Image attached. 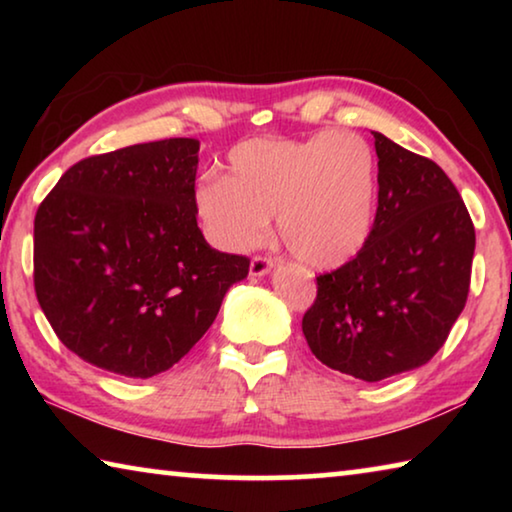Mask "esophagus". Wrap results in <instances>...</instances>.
I'll return each instance as SVG.
<instances>
[{"label":"esophagus","instance_id":"34e87169","mask_svg":"<svg viewBox=\"0 0 512 512\" xmlns=\"http://www.w3.org/2000/svg\"><path fill=\"white\" fill-rule=\"evenodd\" d=\"M271 268H273V259L271 257L257 255V257H253V262H250V275H253V277H264L266 273H271Z\"/></svg>","mask_w":512,"mask_h":512}]
</instances>
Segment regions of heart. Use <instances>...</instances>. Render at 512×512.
<instances>
[{
  "instance_id": "b5f03b06",
  "label": "heart",
  "mask_w": 512,
  "mask_h": 512,
  "mask_svg": "<svg viewBox=\"0 0 512 512\" xmlns=\"http://www.w3.org/2000/svg\"><path fill=\"white\" fill-rule=\"evenodd\" d=\"M194 207L216 246L248 250L277 214L282 244L311 268H336L361 253L377 207V158L357 133L309 140L253 137L228 153L225 178L198 183Z\"/></svg>"
}]
</instances>
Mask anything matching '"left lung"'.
Segmentation results:
<instances>
[{"label":"left lung","mask_w":512,"mask_h":512,"mask_svg":"<svg viewBox=\"0 0 512 512\" xmlns=\"http://www.w3.org/2000/svg\"><path fill=\"white\" fill-rule=\"evenodd\" d=\"M377 214L361 253L318 275L302 332L318 361L363 381L420 368L465 307L474 225L436 162L375 133Z\"/></svg>","instance_id":"obj_1"}]
</instances>
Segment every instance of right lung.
I'll return each instance as SVG.
<instances>
[{"mask_svg": "<svg viewBox=\"0 0 512 512\" xmlns=\"http://www.w3.org/2000/svg\"><path fill=\"white\" fill-rule=\"evenodd\" d=\"M198 140L135 144L69 167L33 223V284L65 348L149 379L201 341L248 257L196 223Z\"/></svg>", "mask_w": 512, "mask_h": 512, "instance_id": "right-lung-1", "label": "right lung"}]
</instances>
